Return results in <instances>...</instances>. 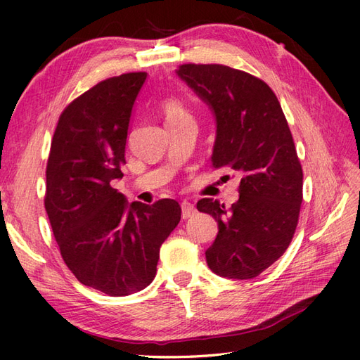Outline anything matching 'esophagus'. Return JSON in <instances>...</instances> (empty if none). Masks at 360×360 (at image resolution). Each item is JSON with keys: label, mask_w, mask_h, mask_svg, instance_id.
<instances>
[{"label": "esophagus", "mask_w": 360, "mask_h": 360, "mask_svg": "<svg viewBox=\"0 0 360 360\" xmlns=\"http://www.w3.org/2000/svg\"><path fill=\"white\" fill-rule=\"evenodd\" d=\"M195 212H197V209H195L192 202H189V201L181 202V217H183V219H188V217L193 216Z\"/></svg>", "instance_id": "1"}]
</instances>
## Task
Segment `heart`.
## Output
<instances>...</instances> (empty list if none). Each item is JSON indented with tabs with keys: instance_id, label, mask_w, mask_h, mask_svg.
I'll use <instances>...</instances> for the list:
<instances>
[{
	"instance_id": "heart-1",
	"label": "heart",
	"mask_w": 360,
	"mask_h": 360,
	"mask_svg": "<svg viewBox=\"0 0 360 360\" xmlns=\"http://www.w3.org/2000/svg\"><path fill=\"white\" fill-rule=\"evenodd\" d=\"M160 108H162L163 115H165L167 124L176 123V122H180V120H183V118L191 117L189 112L184 110L183 103L177 99H174V97H167V99L162 102Z\"/></svg>"
}]
</instances>
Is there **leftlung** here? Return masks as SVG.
<instances>
[{
    "label": "left lung",
    "instance_id": "8db88e82",
    "mask_svg": "<svg viewBox=\"0 0 360 360\" xmlns=\"http://www.w3.org/2000/svg\"><path fill=\"white\" fill-rule=\"evenodd\" d=\"M216 120L212 163L240 174L237 202L198 201L217 236L205 250L216 275L252 279L279 259L296 231L303 172L287 118L270 86L222 64H181L176 72Z\"/></svg>",
    "mask_w": 360,
    "mask_h": 360
}]
</instances>
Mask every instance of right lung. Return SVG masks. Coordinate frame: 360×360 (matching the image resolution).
Listing matches in <instances>:
<instances>
[{
    "instance_id": "right-lung-1",
    "label": "right lung",
    "mask_w": 360,
    "mask_h": 360,
    "mask_svg": "<svg viewBox=\"0 0 360 360\" xmlns=\"http://www.w3.org/2000/svg\"><path fill=\"white\" fill-rule=\"evenodd\" d=\"M146 72L108 78L66 106L51 143L45 209L64 263L81 284L129 296L156 276L159 250L180 222L177 201L127 204L126 139Z\"/></svg>"
}]
</instances>
